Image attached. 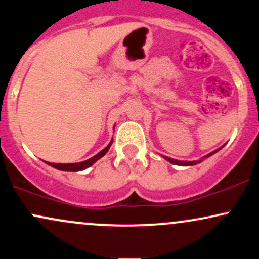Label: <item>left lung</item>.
Listing matches in <instances>:
<instances>
[{
	"label": "left lung",
	"mask_w": 259,
	"mask_h": 259,
	"mask_svg": "<svg viewBox=\"0 0 259 259\" xmlns=\"http://www.w3.org/2000/svg\"><path fill=\"white\" fill-rule=\"evenodd\" d=\"M219 150H220V149H219ZM219 150H217V151H214V152H211V153H209V155H208V156H205V157H209V156H211L212 153L218 152ZM166 160L171 162V163H175V164H180V166H193V164H197V163H199V162H201V160H199V161H189V162H184V161L173 160V158H168V157H166Z\"/></svg>",
	"instance_id": "1"
}]
</instances>
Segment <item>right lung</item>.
Returning <instances> with one entry per match:
<instances>
[{"label":"right lung","mask_w":259,"mask_h":259,"mask_svg":"<svg viewBox=\"0 0 259 259\" xmlns=\"http://www.w3.org/2000/svg\"><path fill=\"white\" fill-rule=\"evenodd\" d=\"M112 143H113V141H110L109 145H108L107 147H104V149L102 150L101 152H98L97 155L93 156L92 158H90V160H86L83 162H78V163H51V162H47V163L51 167H55V168L60 169V171H70V172L82 171V169H84V168H87V167L92 166V164L95 163L96 161H98L101 157H103V156L108 152V150H109V147H110V145H112Z\"/></svg>","instance_id":"right-lung-1"}]
</instances>
